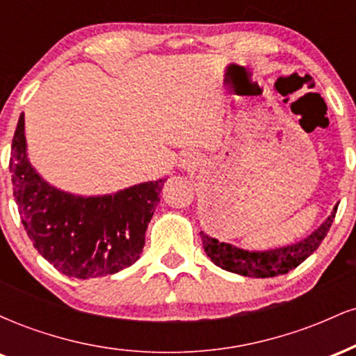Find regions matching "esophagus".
<instances>
[{"instance_id":"esophagus-1","label":"esophagus","mask_w":356,"mask_h":356,"mask_svg":"<svg viewBox=\"0 0 356 356\" xmlns=\"http://www.w3.org/2000/svg\"><path fill=\"white\" fill-rule=\"evenodd\" d=\"M197 161H199V159L195 157V154L187 152V154H184V157L181 159V167H182V169H186V170H194L199 164Z\"/></svg>"}]
</instances>
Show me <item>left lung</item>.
<instances>
[{"label": "left lung", "instance_id": "left-lung-1", "mask_svg": "<svg viewBox=\"0 0 356 356\" xmlns=\"http://www.w3.org/2000/svg\"><path fill=\"white\" fill-rule=\"evenodd\" d=\"M337 209L338 206L326 218L325 222L316 231H313L308 238L291 244V246L268 249V251H246V249L236 248L232 244L220 243V241L211 238L201 231L204 251L216 266L236 273V275L249 277H275L286 275L291 269L300 266L306 257L316 251L321 241L328 234L330 227H332Z\"/></svg>", "mask_w": 356, "mask_h": 356}]
</instances>
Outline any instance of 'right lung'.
I'll use <instances>...</instances> for the list:
<instances>
[{"label": "right lung", "mask_w": 356, "mask_h": 356, "mask_svg": "<svg viewBox=\"0 0 356 356\" xmlns=\"http://www.w3.org/2000/svg\"><path fill=\"white\" fill-rule=\"evenodd\" d=\"M10 170L24 231L60 273L79 280L107 276L140 257L165 179L97 197L56 189L28 161L23 113L11 144Z\"/></svg>", "instance_id": "obj_1"}]
</instances>
